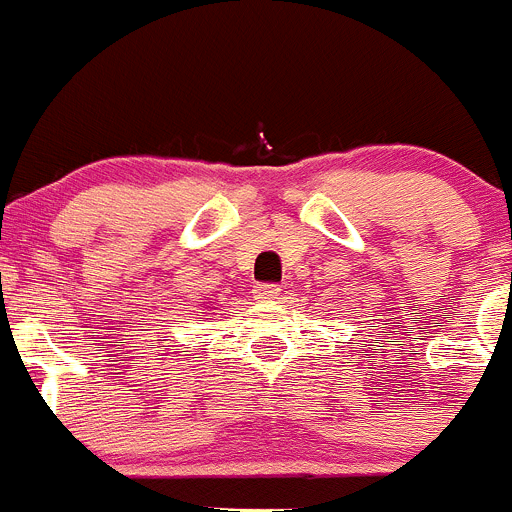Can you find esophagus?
I'll use <instances>...</instances> for the list:
<instances>
[{"mask_svg": "<svg viewBox=\"0 0 512 512\" xmlns=\"http://www.w3.org/2000/svg\"><path fill=\"white\" fill-rule=\"evenodd\" d=\"M256 298H266V301H271V298H278V293H281V286L278 283H258L254 288Z\"/></svg>", "mask_w": 512, "mask_h": 512, "instance_id": "esophagus-1", "label": "esophagus"}]
</instances>
